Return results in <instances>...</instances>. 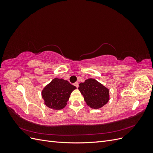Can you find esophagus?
I'll return each instance as SVG.
<instances>
[{"instance_id": "1", "label": "esophagus", "mask_w": 153, "mask_h": 153, "mask_svg": "<svg viewBox=\"0 0 153 153\" xmlns=\"http://www.w3.org/2000/svg\"><path fill=\"white\" fill-rule=\"evenodd\" d=\"M74 85H75L76 86V88H78V83L77 82H75V84H74Z\"/></svg>"}]
</instances>
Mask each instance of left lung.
Returning a JSON list of instances; mask_svg holds the SVG:
<instances>
[{
  "label": "left lung",
  "mask_w": 153,
  "mask_h": 153,
  "mask_svg": "<svg viewBox=\"0 0 153 153\" xmlns=\"http://www.w3.org/2000/svg\"><path fill=\"white\" fill-rule=\"evenodd\" d=\"M78 89L84 96L87 105L92 108H101L109 100L108 89L93 78L80 83Z\"/></svg>",
  "instance_id": "obj_1"
}]
</instances>
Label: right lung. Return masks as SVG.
<instances>
[{
  "label": "right lung",
  "instance_id": "right-lung-1",
  "mask_svg": "<svg viewBox=\"0 0 153 153\" xmlns=\"http://www.w3.org/2000/svg\"><path fill=\"white\" fill-rule=\"evenodd\" d=\"M76 89L67 80L55 78L43 89L41 94L45 104L53 110H61L67 105L73 91Z\"/></svg>",
  "mask_w": 153,
  "mask_h": 153
}]
</instances>
